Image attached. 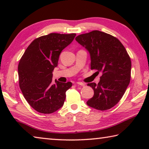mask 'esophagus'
<instances>
[{
  "mask_svg": "<svg viewBox=\"0 0 149 149\" xmlns=\"http://www.w3.org/2000/svg\"><path fill=\"white\" fill-rule=\"evenodd\" d=\"M77 85H81V86H85V83H83L82 82H77L76 83Z\"/></svg>",
  "mask_w": 149,
  "mask_h": 149,
  "instance_id": "1",
  "label": "esophagus"
}]
</instances>
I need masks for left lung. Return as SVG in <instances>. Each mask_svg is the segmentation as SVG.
<instances>
[{"mask_svg": "<svg viewBox=\"0 0 149 149\" xmlns=\"http://www.w3.org/2000/svg\"><path fill=\"white\" fill-rule=\"evenodd\" d=\"M75 39L90 54L91 70L102 73L97 85L87 84L94 95L87 104L100 111L111 109L121 99L130 82L132 62L127 51L118 38L99 30L80 34Z\"/></svg>", "mask_w": 149, "mask_h": 149, "instance_id": "left-lung-1", "label": "left lung"}]
</instances>
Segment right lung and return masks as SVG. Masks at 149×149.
Segmentation results:
<instances>
[{
  "label": "right lung",
  "mask_w": 149,
  "mask_h": 149,
  "mask_svg": "<svg viewBox=\"0 0 149 149\" xmlns=\"http://www.w3.org/2000/svg\"><path fill=\"white\" fill-rule=\"evenodd\" d=\"M76 34L51 33L34 39L18 64L19 84L28 103L38 113H53L64 104L72 83L52 81L60 53Z\"/></svg>",
  "instance_id": "right-lung-1"
}]
</instances>
